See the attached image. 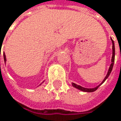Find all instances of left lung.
<instances>
[{
	"mask_svg": "<svg viewBox=\"0 0 121 121\" xmlns=\"http://www.w3.org/2000/svg\"><path fill=\"white\" fill-rule=\"evenodd\" d=\"M111 41H112V60H111V64H110V67H109V69H108V73H107V75L105 77V78H104V79H103L102 82L99 84V85H98L96 87H95V88H84V87H82L81 86H79V85H77V84H76L75 83H72V86L75 88L78 89V90H81L82 92H95V91H96V90L98 89V88L101 85V84H103L104 82L108 79V77L110 76V73H111V72H112V68H113V66H114V57H115V46H114V41H113V39L111 38Z\"/></svg>",
	"mask_w": 121,
	"mask_h": 121,
	"instance_id": "8db88e82",
	"label": "left lung"
}]
</instances>
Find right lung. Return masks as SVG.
<instances>
[{"mask_svg":"<svg viewBox=\"0 0 121 121\" xmlns=\"http://www.w3.org/2000/svg\"><path fill=\"white\" fill-rule=\"evenodd\" d=\"M3 57H4V62H6V61H7V59H6V55H5V53H4V52L3 53ZM44 81L42 82V83H44ZM41 84H42V83H40L39 85H41Z\"/></svg>","mask_w":121,"mask_h":121,"instance_id":"obj_1","label":"right lung"}]
</instances>
